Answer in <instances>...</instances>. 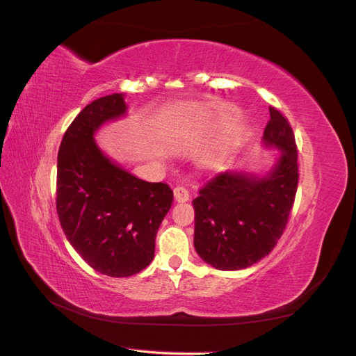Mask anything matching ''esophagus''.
Wrapping results in <instances>:
<instances>
[{
	"mask_svg": "<svg viewBox=\"0 0 356 356\" xmlns=\"http://www.w3.org/2000/svg\"><path fill=\"white\" fill-rule=\"evenodd\" d=\"M175 198L176 202L184 203L189 200V191L185 186H176L175 188Z\"/></svg>",
	"mask_w": 356,
	"mask_h": 356,
	"instance_id": "obj_1",
	"label": "esophagus"
}]
</instances>
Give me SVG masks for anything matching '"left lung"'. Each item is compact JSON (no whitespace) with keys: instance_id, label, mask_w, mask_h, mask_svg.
Instances as JSON below:
<instances>
[{"instance_id":"1","label":"left lung","mask_w":356,"mask_h":356,"mask_svg":"<svg viewBox=\"0 0 356 356\" xmlns=\"http://www.w3.org/2000/svg\"><path fill=\"white\" fill-rule=\"evenodd\" d=\"M263 140L281 156L266 177L221 172L200 186L194 247L221 270L245 269L273 250L284 232L298 189V149L287 118L269 106Z\"/></svg>"}]
</instances>
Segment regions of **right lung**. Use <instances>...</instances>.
<instances>
[{
	"label": "right lung",
	"instance_id": "add662e5",
	"mask_svg": "<svg viewBox=\"0 0 356 356\" xmlns=\"http://www.w3.org/2000/svg\"><path fill=\"white\" fill-rule=\"evenodd\" d=\"M126 113L123 95L88 104L63 136L57 213L67 241L95 270L131 277L150 265L154 241L172 204L165 184H150L109 161L93 140L97 127Z\"/></svg>",
	"mask_w": 356,
	"mask_h": 356
}]
</instances>
